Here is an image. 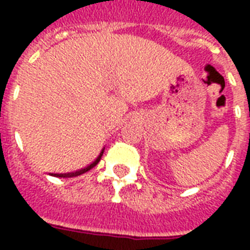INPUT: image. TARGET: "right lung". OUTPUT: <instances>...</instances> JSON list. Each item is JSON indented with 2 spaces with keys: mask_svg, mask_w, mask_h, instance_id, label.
Listing matches in <instances>:
<instances>
[{
  "mask_svg": "<svg viewBox=\"0 0 250 250\" xmlns=\"http://www.w3.org/2000/svg\"><path fill=\"white\" fill-rule=\"evenodd\" d=\"M103 152H104V148L102 150V152L99 154V157L96 158V159H95V161H93V162L91 163L89 166L82 168V170H79V171H75V173H66V174H52V175H53V177H59V178H72V177H77V175H82V174L87 173V171H89L91 168L95 167V166L98 165L99 161L102 159V155H103Z\"/></svg>",
  "mask_w": 250,
  "mask_h": 250,
  "instance_id": "add662e5",
  "label": "right lung"
}]
</instances>
